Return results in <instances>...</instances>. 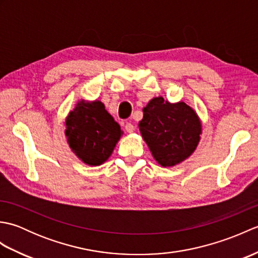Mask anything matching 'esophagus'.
Segmentation results:
<instances>
[{"mask_svg": "<svg viewBox=\"0 0 258 258\" xmlns=\"http://www.w3.org/2000/svg\"><path fill=\"white\" fill-rule=\"evenodd\" d=\"M125 131H126V132H127V133H133L134 131H135L134 125L131 124V123H126V124H125Z\"/></svg>", "mask_w": 258, "mask_h": 258, "instance_id": "34e87169", "label": "esophagus"}]
</instances>
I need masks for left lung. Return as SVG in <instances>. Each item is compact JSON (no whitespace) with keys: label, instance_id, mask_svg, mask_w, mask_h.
<instances>
[{"label":"left lung","instance_id":"8db88e82","mask_svg":"<svg viewBox=\"0 0 258 258\" xmlns=\"http://www.w3.org/2000/svg\"><path fill=\"white\" fill-rule=\"evenodd\" d=\"M140 132L155 161L171 167L188 158L200 143L202 122L184 102L169 103L154 97L143 108Z\"/></svg>","mask_w":258,"mask_h":258}]
</instances>
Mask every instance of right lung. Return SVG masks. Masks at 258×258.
<instances>
[{"label":"right lung","mask_w":258,"mask_h":258,"mask_svg":"<svg viewBox=\"0 0 258 258\" xmlns=\"http://www.w3.org/2000/svg\"><path fill=\"white\" fill-rule=\"evenodd\" d=\"M122 134L118 123L98 100L79 101L65 119V136L71 150L90 166L106 162Z\"/></svg>","instance_id":"obj_1"}]
</instances>
